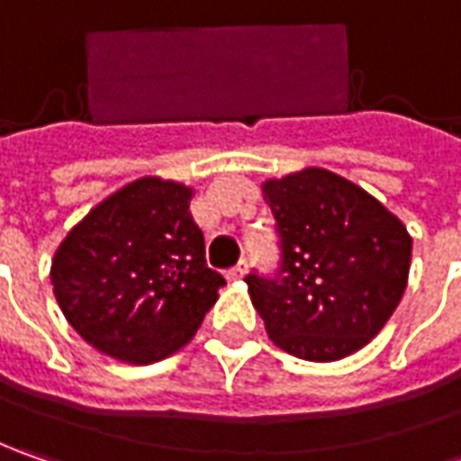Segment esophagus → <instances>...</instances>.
<instances>
[{"mask_svg": "<svg viewBox=\"0 0 461 461\" xmlns=\"http://www.w3.org/2000/svg\"><path fill=\"white\" fill-rule=\"evenodd\" d=\"M249 272V261H240L239 267H233V269H228V279H240V276Z\"/></svg>", "mask_w": 461, "mask_h": 461, "instance_id": "1", "label": "esophagus"}]
</instances>
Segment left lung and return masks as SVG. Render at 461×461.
<instances>
[{
	"label": "left lung",
	"mask_w": 461,
	"mask_h": 461,
	"mask_svg": "<svg viewBox=\"0 0 461 461\" xmlns=\"http://www.w3.org/2000/svg\"><path fill=\"white\" fill-rule=\"evenodd\" d=\"M279 267L249 275L251 303L269 339L308 362H336L366 346L408 285L411 236L362 186L305 168L269 179Z\"/></svg>",
	"instance_id": "left-lung-1"
}]
</instances>
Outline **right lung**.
Masks as SVG:
<instances>
[{"label":"right lung","mask_w":461,"mask_h":461,"mask_svg":"<svg viewBox=\"0 0 461 461\" xmlns=\"http://www.w3.org/2000/svg\"><path fill=\"white\" fill-rule=\"evenodd\" d=\"M192 189L143 176L66 236L50 282L66 321L120 362L151 364L194 336L225 285L207 267Z\"/></svg>","instance_id":"1"}]
</instances>
